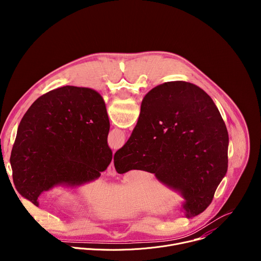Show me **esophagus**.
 Here are the masks:
<instances>
[{"instance_id":"34e87169","label":"esophagus","mask_w":261,"mask_h":261,"mask_svg":"<svg viewBox=\"0 0 261 261\" xmlns=\"http://www.w3.org/2000/svg\"><path fill=\"white\" fill-rule=\"evenodd\" d=\"M107 174H108V175H110V176H115V175L117 174L116 169H115V166H114V160L111 161L110 165H109V166H108V168H107Z\"/></svg>"}]
</instances>
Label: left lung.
<instances>
[{
    "instance_id": "obj_1",
    "label": "left lung",
    "mask_w": 261,
    "mask_h": 261,
    "mask_svg": "<svg viewBox=\"0 0 261 261\" xmlns=\"http://www.w3.org/2000/svg\"><path fill=\"white\" fill-rule=\"evenodd\" d=\"M102 96L66 86L37 99L17 129L10 163L15 188L36 206L55 187L76 188L100 177L113 159Z\"/></svg>"
}]
</instances>
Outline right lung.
Masks as SVG:
<instances>
[{"label": "right lung", "instance_id": "obj_1", "mask_svg": "<svg viewBox=\"0 0 261 261\" xmlns=\"http://www.w3.org/2000/svg\"><path fill=\"white\" fill-rule=\"evenodd\" d=\"M228 132L212 98L187 82H169L148 92L128 141L116 152L119 173H154L185 201L187 218L212 202L228 167Z\"/></svg>", "mask_w": 261, "mask_h": 261}]
</instances>
